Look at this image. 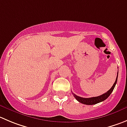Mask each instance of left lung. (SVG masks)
<instances>
[{
	"label": "left lung",
	"mask_w": 127,
	"mask_h": 127,
	"mask_svg": "<svg viewBox=\"0 0 127 127\" xmlns=\"http://www.w3.org/2000/svg\"><path fill=\"white\" fill-rule=\"evenodd\" d=\"M118 73H119V72L117 73V78H116V80L114 84H113V86L112 87V88H111L108 91H107L106 93L102 94V95H100V96H95V97L83 98V97H80V96H77V95H76L75 94H73V96H74V97L75 98L76 100H77V101H78L80 103H83V104H85V105H95L98 103H100V102H103V101H104L105 100H106V99L110 96L111 93L113 92V89H114L115 87L116 84H117V78H118Z\"/></svg>",
	"instance_id": "8db88e82"
}]
</instances>
